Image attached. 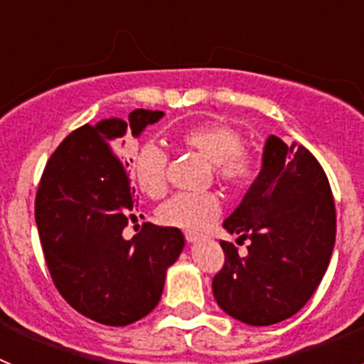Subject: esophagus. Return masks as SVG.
I'll return each instance as SVG.
<instances>
[{
  "label": "esophagus",
  "instance_id": "obj_1",
  "mask_svg": "<svg viewBox=\"0 0 364 364\" xmlns=\"http://www.w3.org/2000/svg\"><path fill=\"white\" fill-rule=\"evenodd\" d=\"M197 239H200V233H195V231H186V240H188V242H195Z\"/></svg>",
  "mask_w": 364,
  "mask_h": 364
}]
</instances>
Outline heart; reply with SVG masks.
<instances>
[{"label": "heart", "instance_id": "obj_1", "mask_svg": "<svg viewBox=\"0 0 364 364\" xmlns=\"http://www.w3.org/2000/svg\"><path fill=\"white\" fill-rule=\"evenodd\" d=\"M180 144L213 166L215 175L235 189L247 188L257 176V160L242 149V136L226 124L210 122L189 127L180 134ZM167 156L156 144H146L134 156V178L147 197L166 193ZM220 213V200L213 193H178L159 208L164 226L198 231L210 226Z\"/></svg>", "mask_w": 364, "mask_h": 364}]
</instances>
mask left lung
Returning a JSON list of instances; mask_svg holds the SVG:
<instances>
[{
    "mask_svg": "<svg viewBox=\"0 0 364 364\" xmlns=\"http://www.w3.org/2000/svg\"><path fill=\"white\" fill-rule=\"evenodd\" d=\"M222 226L250 246L240 257L220 242L226 262L213 279L218 306L252 326L290 319L323 281L336 244V205L323 167L304 146L269 134L259 175Z\"/></svg>",
    "mask_w": 364,
    "mask_h": 364,
    "instance_id": "1",
    "label": "left lung"
}]
</instances>
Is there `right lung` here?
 I'll list each match as a JSON object with an SVG mask.
<instances>
[{"label": "right lung", "instance_id": "add662e5", "mask_svg": "<svg viewBox=\"0 0 364 364\" xmlns=\"http://www.w3.org/2000/svg\"><path fill=\"white\" fill-rule=\"evenodd\" d=\"M162 111L134 109L127 120L83 125L60 144L45 166L36 195V226L50 277L70 306L107 326H127L159 304L169 266L184 250L178 228L138 220L129 164L118 160L125 134L138 138Z\"/></svg>", "mask_w": 364, "mask_h": 364}]
</instances>
